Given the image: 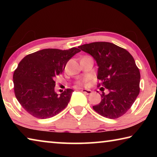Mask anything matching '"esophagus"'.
<instances>
[{
  "mask_svg": "<svg viewBox=\"0 0 157 157\" xmlns=\"http://www.w3.org/2000/svg\"><path fill=\"white\" fill-rule=\"evenodd\" d=\"M82 92L83 93V94H86V95H89L91 94L92 91H91V90H89V89H82Z\"/></svg>",
  "mask_w": 157,
  "mask_h": 157,
  "instance_id": "34e87169",
  "label": "esophagus"
}]
</instances>
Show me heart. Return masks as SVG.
Segmentation results:
<instances>
[{
	"mask_svg": "<svg viewBox=\"0 0 157 157\" xmlns=\"http://www.w3.org/2000/svg\"><path fill=\"white\" fill-rule=\"evenodd\" d=\"M78 83H79V84H80V83H81V82H78Z\"/></svg>",
	"mask_w": 157,
	"mask_h": 157,
	"instance_id": "b5f03b06",
	"label": "heart"
}]
</instances>
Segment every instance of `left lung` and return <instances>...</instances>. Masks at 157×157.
Returning <instances> with one entry per match:
<instances>
[{
	"label": "left lung",
	"mask_w": 157,
	"mask_h": 157,
	"mask_svg": "<svg viewBox=\"0 0 157 157\" xmlns=\"http://www.w3.org/2000/svg\"><path fill=\"white\" fill-rule=\"evenodd\" d=\"M78 48L96 62L97 78L107 89L105 94L102 89L101 102L93 109L110 119L124 115L140 91V71L134 58L125 49L109 42H94Z\"/></svg>",
	"instance_id": "left-lung-1"
}]
</instances>
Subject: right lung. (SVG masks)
<instances>
[{"instance_id":"1","label":"right lung","mask_w":157,"mask_h":157,"mask_svg":"<svg viewBox=\"0 0 157 157\" xmlns=\"http://www.w3.org/2000/svg\"><path fill=\"white\" fill-rule=\"evenodd\" d=\"M79 52L77 48L43 49L21 61L13 75V82L16 98L27 112L35 118L46 119L64 109L73 90L68 89L57 94L54 79L63 72L69 59Z\"/></svg>"}]
</instances>
